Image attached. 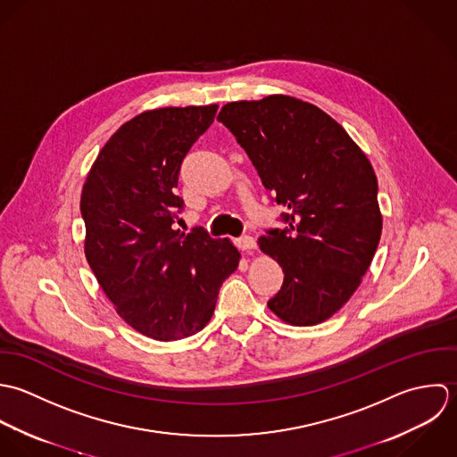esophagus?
<instances>
[{
	"label": "esophagus",
	"instance_id": "34e87169",
	"mask_svg": "<svg viewBox=\"0 0 457 457\" xmlns=\"http://www.w3.org/2000/svg\"><path fill=\"white\" fill-rule=\"evenodd\" d=\"M237 247L240 251H245V253H251L256 249V240L253 237H242V238H237Z\"/></svg>",
	"mask_w": 457,
	"mask_h": 457
}]
</instances>
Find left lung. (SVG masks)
Masks as SVG:
<instances>
[{
  "instance_id": "8db88e82",
  "label": "left lung",
  "mask_w": 457,
  "mask_h": 457,
  "mask_svg": "<svg viewBox=\"0 0 457 457\" xmlns=\"http://www.w3.org/2000/svg\"><path fill=\"white\" fill-rule=\"evenodd\" d=\"M237 137L282 213L258 244L284 280L269 309L295 327L336 314L362 282L381 237L378 180L359 145L325 111L287 95L226 104Z\"/></svg>"
}]
</instances>
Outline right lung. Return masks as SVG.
<instances>
[{
	"instance_id": "1",
	"label": "right lung",
	"mask_w": 457,
	"mask_h": 457,
	"mask_svg": "<svg viewBox=\"0 0 457 457\" xmlns=\"http://www.w3.org/2000/svg\"><path fill=\"white\" fill-rule=\"evenodd\" d=\"M217 104L161 107L123 123L83 185L85 254L120 318L155 341H179L210 321L222 282L238 269L228 238L175 229L185 155Z\"/></svg>"
}]
</instances>
